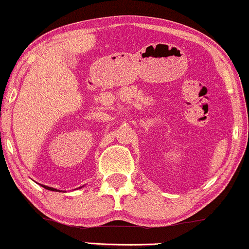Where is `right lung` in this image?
<instances>
[{
	"mask_svg": "<svg viewBox=\"0 0 249 249\" xmlns=\"http://www.w3.org/2000/svg\"><path fill=\"white\" fill-rule=\"evenodd\" d=\"M42 186H43V184H42ZM43 187H44L45 189H49V191H56V189L53 188V187H48V186H43Z\"/></svg>",
	"mask_w": 249,
	"mask_h": 249,
	"instance_id": "obj_1",
	"label": "right lung"
}]
</instances>
